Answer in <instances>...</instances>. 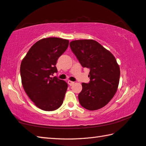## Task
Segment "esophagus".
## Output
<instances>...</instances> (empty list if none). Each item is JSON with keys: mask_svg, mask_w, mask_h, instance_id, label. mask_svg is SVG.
<instances>
[{"mask_svg": "<svg viewBox=\"0 0 146 146\" xmlns=\"http://www.w3.org/2000/svg\"><path fill=\"white\" fill-rule=\"evenodd\" d=\"M68 84L69 85H70V86H71V85H73L74 84V82H72V81H70V80H68Z\"/></svg>", "mask_w": 146, "mask_h": 146, "instance_id": "obj_1", "label": "esophagus"}]
</instances>
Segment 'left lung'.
Returning <instances> with one entry per match:
<instances>
[{"mask_svg": "<svg viewBox=\"0 0 146 146\" xmlns=\"http://www.w3.org/2000/svg\"><path fill=\"white\" fill-rule=\"evenodd\" d=\"M70 46L82 67L90 69V81L82 83V90L78 94L80 104L89 110L100 109L117 92L120 72L116 59L92 39L75 40L70 43Z\"/></svg>", "mask_w": 146, "mask_h": 146, "instance_id": "obj_1", "label": "left lung"}]
</instances>
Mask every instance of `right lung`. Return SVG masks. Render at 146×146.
<instances>
[{
    "label": "right lung",
    "instance_id": "obj_1",
    "mask_svg": "<svg viewBox=\"0 0 146 146\" xmlns=\"http://www.w3.org/2000/svg\"><path fill=\"white\" fill-rule=\"evenodd\" d=\"M69 41L48 38L36 42L21 62L22 84L27 95L38 108L53 111L63 102L68 84L57 76L59 57L68 48Z\"/></svg>",
    "mask_w": 146,
    "mask_h": 146
}]
</instances>
